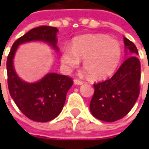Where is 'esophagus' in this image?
Listing matches in <instances>:
<instances>
[{
  "label": "esophagus",
  "mask_w": 149,
  "mask_h": 149,
  "mask_svg": "<svg viewBox=\"0 0 149 149\" xmlns=\"http://www.w3.org/2000/svg\"><path fill=\"white\" fill-rule=\"evenodd\" d=\"M74 84L75 85H81V84H83V81L79 80V79H74Z\"/></svg>",
  "instance_id": "34e87169"
}]
</instances>
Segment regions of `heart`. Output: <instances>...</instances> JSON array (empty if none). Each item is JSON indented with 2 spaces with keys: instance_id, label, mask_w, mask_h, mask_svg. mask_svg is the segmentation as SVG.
<instances>
[{
  "instance_id": "heart-1",
  "label": "heart",
  "mask_w": 149,
  "mask_h": 149,
  "mask_svg": "<svg viewBox=\"0 0 149 149\" xmlns=\"http://www.w3.org/2000/svg\"><path fill=\"white\" fill-rule=\"evenodd\" d=\"M122 50L116 40L100 34H89L75 38L72 48L65 46L61 50L60 62L67 70L77 68L80 60L93 79L110 76L121 60Z\"/></svg>"
}]
</instances>
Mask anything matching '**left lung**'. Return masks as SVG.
I'll use <instances>...</instances> for the list:
<instances>
[{
	"mask_svg": "<svg viewBox=\"0 0 149 149\" xmlns=\"http://www.w3.org/2000/svg\"><path fill=\"white\" fill-rule=\"evenodd\" d=\"M123 43L125 55L129 57L112 78L94 84L89 109L94 117L104 122H114L127 115L139 95L141 66L136 56L138 49L126 37Z\"/></svg>",
	"mask_w": 149,
	"mask_h": 149,
	"instance_id": "obj_1",
	"label": "left lung"
}]
</instances>
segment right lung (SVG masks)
Wrapping results in <instances>:
<instances>
[{"label": "right lung", "instance_id": "right-lung-1", "mask_svg": "<svg viewBox=\"0 0 149 149\" xmlns=\"http://www.w3.org/2000/svg\"><path fill=\"white\" fill-rule=\"evenodd\" d=\"M58 31L56 27L47 26L32 29L13 44L7 57L10 95L20 111L28 118L36 122H48L60 114L73 81L71 78L56 73H48L36 82L25 81L19 77L15 70V55L20 45L31 41L48 44L54 50L59 52Z\"/></svg>", "mask_w": 149, "mask_h": 149}]
</instances>
